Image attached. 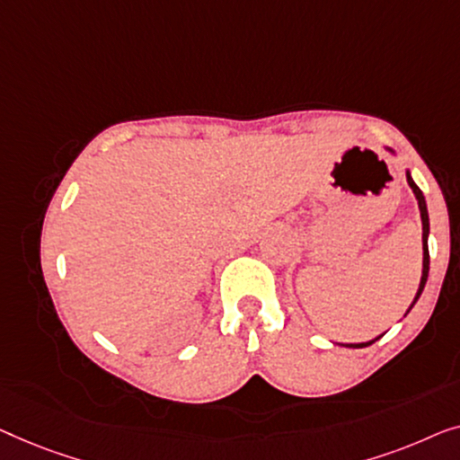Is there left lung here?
<instances>
[{
    "instance_id": "left-lung-1",
    "label": "left lung",
    "mask_w": 460,
    "mask_h": 460,
    "mask_svg": "<svg viewBox=\"0 0 460 460\" xmlns=\"http://www.w3.org/2000/svg\"><path fill=\"white\" fill-rule=\"evenodd\" d=\"M387 150H390V147H387ZM390 152H392V150H390ZM392 154H394V152H392ZM406 181H409L411 190H412V193H415V198H417V202H419V212H421V223H423V275H421V283H419V289H417L415 300H412V304H411V308H412V306H415V304H417L419 296L423 294V288H425V283H427V275H429V248H427V237H429V215H427V204H425L423 191L419 190L415 181H412L409 171H406ZM411 308L406 310V313H411ZM375 340H379V338H375ZM375 340H371V341H362V344H341V346H348V348H365V346H371Z\"/></svg>"
}]
</instances>
